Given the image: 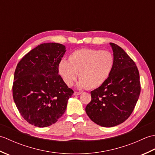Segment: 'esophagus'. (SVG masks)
<instances>
[{"label": "esophagus", "mask_w": 155, "mask_h": 155, "mask_svg": "<svg viewBox=\"0 0 155 155\" xmlns=\"http://www.w3.org/2000/svg\"><path fill=\"white\" fill-rule=\"evenodd\" d=\"M81 94V92H77V91H75L74 93V95H75V96H77V95H79V94Z\"/></svg>", "instance_id": "1"}]
</instances>
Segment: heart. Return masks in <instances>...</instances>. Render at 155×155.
<instances>
[{
    "instance_id": "heart-1",
    "label": "heart",
    "mask_w": 155,
    "mask_h": 155,
    "mask_svg": "<svg viewBox=\"0 0 155 155\" xmlns=\"http://www.w3.org/2000/svg\"><path fill=\"white\" fill-rule=\"evenodd\" d=\"M114 57L111 52L96 48H80L68 56V61L62 60L58 72L68 87L77 79L79 88L94 89L102 86L109 78L114 67Z\"/></svg>"
}]
</instances>
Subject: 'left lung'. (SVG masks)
<instances>
[{
    "label": "left lung",
    "instance_id": "8db88e82",
    "mask_svg": "<svg viewBox=\"0 0 155 155\" xmlns=\"http://www.w3.org/2000/svg\"><path fill=\"white\" fill-rule=\"evenodd\" d=\"M114 57L113 72L105 83L91 92V101L85 110L94 123L104 127L123 123L130 116L139 99V70L123 48L110 43Z\"/></svg>",
    "mask_w": 155,
    "mask_h": 155
}]
</instances>
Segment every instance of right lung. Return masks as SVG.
Returning a JSON list of instances; mask_svg holds the SVG:
<instances>
[{"label":"right lung","mask_w":155,"mask_h":155,"mask_svg":"<svg viewBox=\"0 0 155 155\" xmlns=\"http://www.w3.org/2000/svg\"><path fill=\"white\" fill-rule=\"evenodd\" d=\"M65 52L62 44L43 43L25 54L16 66L13 99L23 118L35 127L55 123L74 93L58 74Z\"/></svg>","instance_id":"obj_1"}]
</instances>
